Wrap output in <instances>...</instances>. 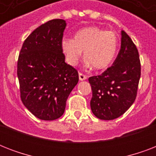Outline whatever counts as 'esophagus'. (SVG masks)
Segmentation results:
<instances>
[{
  "label": "esophagus",
  "instance_id": "34e87169",
  "mask_svg": "<svg viewBox=\"0 0 156 156\" xmlns=\"http://www.w3.org/2000/svg\"><path fill=\"white\" fill-rule=\"evenodd\" d=\"M78 75H79V79H80L81 81L86 80V79L87 78V75H85L84 73H81V72H79V73H78Z\"/></svg>",
  "mask_w": 156,
  "mask_h": 156
}]
</instances>
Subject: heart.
I'll use <instances>...</instances> for the list:
<instances>
[{
  "label": "heart",
  "mask_w": 156,
  "mask_h": 156,
  "mask_svg": "<svg viewBox=\"0 0 156 156\" xmlns=\"http://www.w3.org/2000/svg\"><path fill=\"white\" fill-rule=\"evenodd\" d=\"M118 43V36L113 31L98 27H86L74 34L73 40L64 38L61 40V49L70 66L78 63L82 51H84L87 65H91L96 70H102L112 63Z\"/></svg>",
  "instance_id": "1"
}]
</instances>
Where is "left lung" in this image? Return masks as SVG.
Segmentation results:
<instances>
[{
    "label": "left lung",
    "mask_w": 156,
    "mask_h": 156,
    "mask_svg": "<svg viewBox=\"0 0 156 156\" xmlns=\"http://www.w3.org/2000/svg\"><path fill=\"white\" fill-rule=\"evenodd\" d=\"M141 77L138 48L126 32L121 31V49L111 67L89 78L92 98L90 108L100 120L123 115L134 102Z\"/></svg>",
    "instance_id": "1"
}]
</instances>
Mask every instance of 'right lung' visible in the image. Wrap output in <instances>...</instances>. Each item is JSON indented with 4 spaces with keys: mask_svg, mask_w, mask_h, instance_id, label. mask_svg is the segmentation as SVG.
<instances>
[{
    "mask_svg": "<svg viewBox=\"0 0 156 156\" xmlns=\"http://www.w3.org/2000/svg\"><path fill=\"white\" fill-rule=\"evenodd\" d=\"M63 19H52L33 30L18 60L22 102L37 118L53 121L63 115L66 100L78 82V73L65 62L61 40Z\"/></svg>",
    "mask_w": 156,
    "mask_h": 156,
    "instance_id": "1",
    "label": "right lung"
}]
</instances>
